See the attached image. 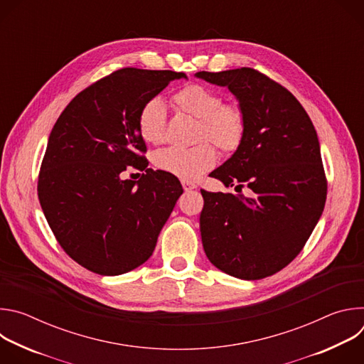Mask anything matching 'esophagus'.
Segmentation results:
<instances>
[{"label":"esophagus","mask_w":364,"mask_h":364,"mask_svg":"<svg viewBox=\"0 0 364 364\" xmlns=\"http://www.w3.org/2000/svg\"><path fill=\"white\" fill-rule=\"evenodd\" d=\"M181 184H183V188H184V191H190V190H194L197 186L194 184V183H191V181H181Z\"/></svg>","instance_id":"esophagus-1"}]
</instances>
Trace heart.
<instances>
[{"mask_svg":"<svg viewBox=\"0 0 364 364\" xmlns=\"http://www.w3.org/2000/svg\"><path fill=\"white\" fill-rule=\"evenodd\" d=\"M177 109L197 119L191 148H166L154 157L159 170L171 174L183 181H194L218 163L215 144L222 152H235L246 132V117L237 102L222 100V95L209 86L190 83L173 95ZM138 131L148 144L160 145L167 135V117L161 99L151 97L144 102L138 112Z\"/></svg>","mask_w":364,"mask_h":364,"instance_id":"b5f03b06","label":"heart"}]
</instances>
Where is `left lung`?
<instances>
[{"label": "left lung", "mask_w": 364, "mask_h": 364, "mask_svg": "<svg viewBox=\"0 0 364 364\" xmlns=\"http://www.w3.org/2000/svg\"><path fill=\"white\" fill-rule=\"evenodd\" d=\"M196 76L228 86L245 111V138L212 177L250 190V197L201 190L205 256L240 279L271 277L294 261L324 210L327 180L316 128L288 89L255 69Z\"/></svg>", "instance_id": "1"}]
</instances>
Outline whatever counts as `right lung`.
I'll return each instance as SVG.
<instances>
[{"label":"right lung","mask_w":364,"mask_h":364,"mask_svg":"<svg viewBox=\"0 0 364 364\" xmlns=\"http://www.w3.org/2000/svg\"><path fill=\"white\" fill-rule=\"evenodd\" d=\"M173 70L119 69L77 93L50 132L38 174V200L63 250L99 275H121L152 255L183 187L148 168L138 131L144 102L171 80ZM132 165L138 182L120 174Z\"/></svg>","instance_id":"right-lung-1"}]
</instances>
